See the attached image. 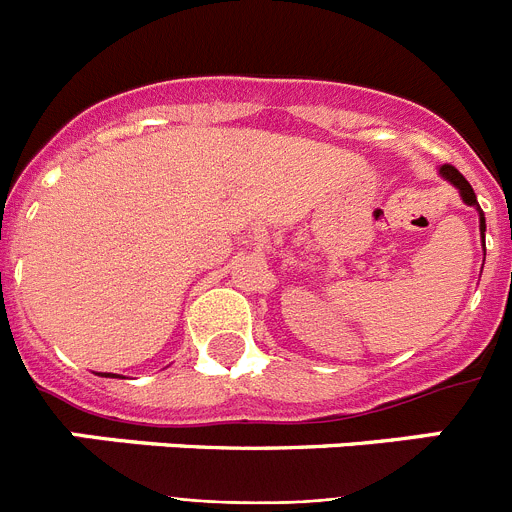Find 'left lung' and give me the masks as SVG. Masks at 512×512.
I'll return each instance as SVG.
<instances>
[{
  "label": "left lung",
  "instance_id": "left-lung-1",
  "mask_svg": "<svg viewBox=\"0 0 512 512\" xmlns=\"http://www.w3.org/2000/svg\"><path fill=\"white\" fill-rule=\"evenodd\" d=\"M438 174L443 176V179H446V182L449 184H454L456 189H459V197H461V202H464V205H469V207H474V210L479 212V233H482V246H485V212H482V207H479V202H477V194H474V189H472V184L467 182V179H464V176L459 174V171L454 169V166H441V169H438Z\"/></svg>",
  "mask_w": 512,
  "mask_h": 512
}]
</instances>
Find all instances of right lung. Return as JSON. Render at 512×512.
I'll return each instance as SVG.
<instances>
[{"instance_id": "right-lung-1", "label": "right lung", "mask_w": 512, "mask_h": 512, "mask_svg": "<svg viewBox=\"0 0 512 512\" xmlns=\"http://www.w3.org/2000/svg\"><path fill=\"white\" fill-rule=\"evenodd\" d=\"M99 377H117V374H99Z\"/></svg>"}]
</instances>
